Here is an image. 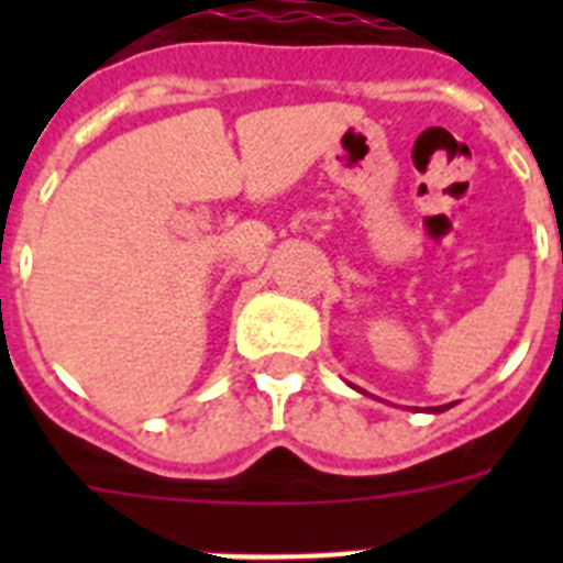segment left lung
Listing matches in <instances>:
<instances>
[{
	"instance_id": "left-lung-1",
	"label": "left lung",
	"mask_w": 563,
	"mask_h": 563,
	"mask_svg": "<svg viewBox=\"0 0 563 563\" xmlns=\"http://www.w3.org/2000/svg\"><path fill=\"white\" fill-rule=\"evenodd\" d=\"M445 409H449V406H442V409H440V411H445Z\"/></svg>"
}]
</instances>
